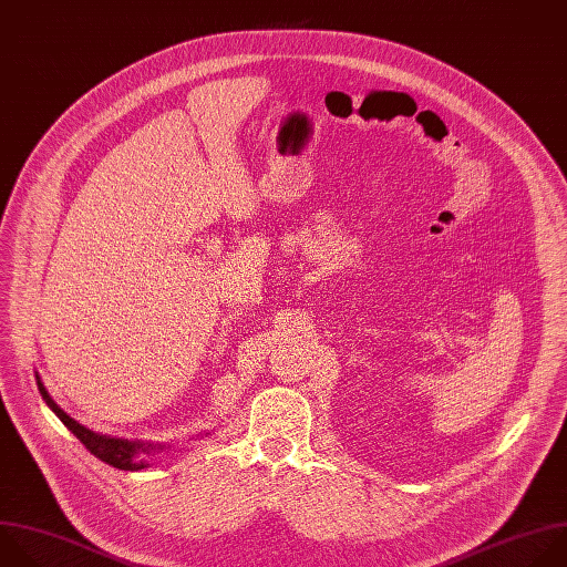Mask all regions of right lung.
Masks as SVG:
<instances>
[{
    "label": "right lung",
    "instance_id": "right-lung-1",
    "mask_svg": "<svg viewBox=\"0 0 567 567\" xmlns=\"http://www.w3.org/2000/svg\"><path fill=\"white\" fill-rule=\"evenodd\" d=\"M35 379H38V390H40L42 399L47 401V405L58 414V419L80 439V443H82L93 456H97L100 461H104V463H109V465H113V467H117V470H126V472H135V470L146 467L142 461H137V454H140V452L151 454V452L155 450L151 443L144 445V443H135V441L109 439V436H100V434L86 430L84 425H80L78 421H73L62 408L55 405V401L49 396L47 388L42 385L40 375H35ZM157 450H162V447H157Z\"/></svg>",
    "mask_w": 567,
    "mask_h": 567
}]
</instances>
